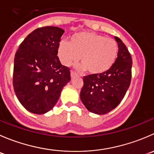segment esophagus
Returning <instances> with one entry per match:
<instances>
[{"label": "esophagus", "mask_w": 154, "mask_h": 154, "mask_svg": "<svg viewBox=\"0 0 154 154\" xmlns=\"http://www.w3.org/2000/svg\"><path fill=\"white\" fill-rule=\"evenodd\" d=\"M76 76H77V73H76L75 71H72V70H71V77L73 78V77H76Z\"/></svg>", "instance_id": "1"}]
</instances>
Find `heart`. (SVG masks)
<instances>
[{
  "instance_id": "b5f03b06",
  "label": "heart",
  "mask_w": 154,
  "mask_h": 154,
  "mask_svg": "<svg viewBox=\"0 0 154 154\" xmlns=\"http://www.w3.org/2000/svg\"><path fill=\"white\" fill-rule=\"evenodd\" d=\"M119 46L114 39L93 32L83 31L73 35L70 42L62 41L58 54L62 63L71 66L79 60L80 69L99 74L108 71L116 62Z\"/></svg>"
}]
</instances>
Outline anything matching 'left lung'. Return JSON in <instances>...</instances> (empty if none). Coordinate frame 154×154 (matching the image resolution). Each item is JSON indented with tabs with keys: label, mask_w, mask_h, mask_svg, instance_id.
<instances>
[{
	"label": "left lung",
	"mask_w": 154,
	"mask_h": 154,
	"mask_svg": "<svg viewBox=\"0 0 154 154\" xmlns=\"http://www.w3.org/2000/svg\"><path fill=\"white\" fill-rule=\"evenodd\" d=\"M119 46L118 57L108 71L83 77L80 99L91 112L103 115L114 109L125 97L130 85L132 58L123 42L115 37Z\"/></svg>",
	"instance_id": "left-lung-1"
}]
</instances>
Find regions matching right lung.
Masks as SVG:
<instances>
[{
	"label": "right lung",
	"instance_id": "1",
	"mask_svg": "<svg viewBox=\"0 0 154 154\" xmlns=\"http://www.w3.org/2000/svg\"><path fill=\"white\" fill-rule=\"evenodd\" d=\"M64 30L57 27L35 29L21 43L14 60V91L20 103L34 114H45L60 98L71 80L70 68L57 54Z\"/></svg>",
	"mask_w": 154,
	"mask_h": 154
}]
</instances>
